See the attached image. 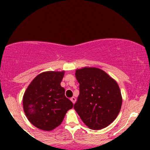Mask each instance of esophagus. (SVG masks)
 <instances>
[{
    "instance_id": "1",
    "label": "esophagus",
    "mask_w": 150,
    "mask_h": 150,
    "mask_svg": "<svg viewBox=\"0 0 150 150\" xmlns=\"http://www.w3.org/2000/svg\"><path fill=\"white\" fill-rule=\"evenodd\" d=\"M70 100H71V101L73 103V104H75V101H76V98L73 97L71 98V99H70Z\"/></svg>"
}]
</instances>
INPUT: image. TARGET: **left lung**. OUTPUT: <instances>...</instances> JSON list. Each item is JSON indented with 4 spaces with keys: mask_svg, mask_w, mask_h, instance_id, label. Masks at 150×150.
<instances>
[{
    "mask_svg": "<svg viewBox=\"0 0 150 150\" xmlns=\"http://www.w3.org/2000/svg\"><path fill=\"white\" fill-rule=\"evenodd\" d=\"M80 94L74 108L83 123L92 130H101L116 118L122 96L116 81L104 70L85 67L75 71Z\"/></svg>",
    "mask_w": 150,
    "mask_h": 150,
    "instance_id": "left-lung-1",
    "label": "left lung"
}]
</instances>
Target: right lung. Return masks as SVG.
<instances>
[{"label":"right lung","mask_w":150,"mask_h":150,"mask_svg":"<svg viewBox=\"0 0 150 150\" xmlns=\"http://www.w3.org/2000/svg\"><path fill=\"white\" fill-rule=\"evenodd\" d=\"M65 71H46L35 77L24 94L23 109L27 119L40 130L51 131L61 124L73 104L61 86Z\"/></svg>","instance_id":"add662e5"}]
</instances>
